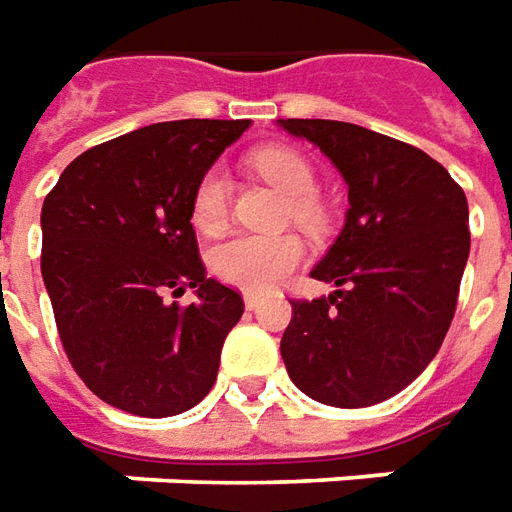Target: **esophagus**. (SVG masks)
<instances>
[{
  "label": "esophagus",
  "instance_id": "1",
  "mask_svg": "<svg viewBox=\"0 0 512 512\" xmlns=\"http://www.w3.org/2000/svg\"><path fill=\"white\" fill-rule=\"evenodd\" d=\"M259 306H262V301H259V298H256V295H245V309H248V312H256V309H259Z\"/></svg>",
  "mask_w": 512,
  "mask_h": 512
}]
</instances>
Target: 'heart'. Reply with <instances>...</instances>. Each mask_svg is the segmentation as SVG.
<instances>
[{
  "instance_id": "heart-1",
  "label": "heart",
  "mask_w": 512,
  "mask_h": 512,
  "mask_svg": "<svg viewBox=\"0 0 512 512\" xmlns=\"http://www.w3.org/2000/svg\"><path fill=\"white\" fill-rule=\"evenodd\" d=\"M250 167L287 195V217L306 231L326 222V209L317 200V175L312 164L292 147H262L250 155ZM192 222L203 234H220L228 222V181L220 169H209L192 192ZM303 262V242L298 236L239 234L214 245L209 267L222 284L236 290L264 292L278 278Z\"/></svg>"
}]
</instances>
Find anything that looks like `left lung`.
<instances>
[{"instance_id":"1","label":"left lung","mask_w":512,"mask_h":512,"mask_svg":"<svg viewBox=\"0 0 512 512\" xmlns=\"http://www.w3.org/2000/svg\"><path fill=\"white\" fill-rule=\"evenodd\" d=\"M348 183L343 234L312 278L329 298H290L281 357L298 390L329 407L387 401L435 359L457 309L471 234L468 200L412 144L334 119H281Z\"/></svg>"}]
</instances>
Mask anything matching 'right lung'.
<instances>
[{"label": "right lung", "mask_w": 512, "mask_h": 512, "mask_svg": "<svg viewBox=\"0 0 512 512\" xmlns=\"http://www.w3.org/2000/svg\"><path fill=\"white\" fill-rule=\"evenodd\" d=\"M248 119L158 122L63 169L41 209V276L63 351L116 410L169 418L214 387L242 295L197 250L192 192ZM186 289L198 301L169 302Z\"/></svg>", "instance_id": "right-lung-1"}]
</instances>
